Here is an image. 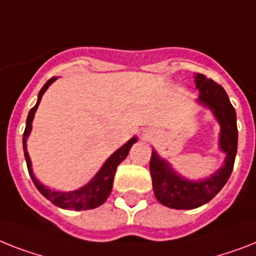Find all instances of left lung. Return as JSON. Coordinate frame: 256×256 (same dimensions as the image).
Segmentation results:
<instances>
[{"mask_svg":"<svg viewBox=\"0 0 256 256\" xmlns=\"http://www.w3.org/2000/svg\"><path fill=\"white\" fill-rule=\"evenodd\" d=\"M194 82L200 90L198 101L213 110L221 124L220 146L226 152V160L224 167L209 178L202 182H189L176 175L172 168L152 151L150 172L155 197L159 202L172 209H194L209 202L228 182L236 162L238 144L236 114L228 93L221 85L208 80L201 74H196Z\"/></svg>","mask_w":256,"mask_h":256,"instance_id":"8db88e82","label":"left lung"}]
</instances>
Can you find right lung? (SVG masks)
<instances>
[{
  "mask_svg": "<svg viewBox=\"0 0 256 256\" xmlns=\"http://www.w3.org/2000/svg\"><path fill=\"white\" fill-rule=\"evenodd\" d=\"M55 80L56 78H52L46 82L44 86L40 89V92L38 94V102H36L34 108H31L30 112H28V116H27L26 128H24V159H26L27 163V170H28V174L31 176V180L35 184V186L38 188L39 192L47 200L51 201L54 205H56V206L68 209V210H88V209H94V208L102 205L106 201L108 197H109L112 188H113L114 175H116V170H117L118 164L126 159L132 146L136 142V138H132L124 146L117 150L108 159L106 163L104 164L102 168L98 171V174L92 178V182L86 184L85 186H82V188L78 189V190H72V192H58V190H51V189L46 188L44 186H42L40 182L36 180L34 174H32V170H31V160L26 150V139L31 132V122L34 120V114L36 109H38L42 96L47 90L50 84H52Z\"/></svg>",
  "mask_w": 256,
  "mask_h": 256,
  "instance_id": "1",
  "label": "right lung"
}]
</instances>
